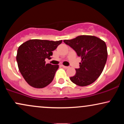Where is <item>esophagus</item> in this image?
Returning <instances> with one entry per match:
<instances>
[{
	"label": "esophagus",
	"mask_w": 124,
	"mask_h": 124,
	"mask_svg": "<svg viewBox=\"0 0 124 124\" xmlns=\"http://www.w3.org/2000/svg\"><path fill=\"white\" fill-rule=\"evenodd\" d=\"M62 67H63V68H65V69H68V68H69V67H68V66H64V65H62Z\"/></svg>",
	"instance_id": "34e87169"
}]
</instances>
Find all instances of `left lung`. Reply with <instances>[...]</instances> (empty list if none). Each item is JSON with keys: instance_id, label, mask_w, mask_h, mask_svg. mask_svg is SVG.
Instances as JSON below:
<instances>
[{"instance_id": "obj_1", "label": "left lung", "mask_w": 124, "mask_h": 124, "mask_svg": "<svg viewBox=\"0 0 124 124\" xmlns=\"http://www.w3.org/2000/svg\"><path fill=\"white\" fill-rule=\"evenodd\" d=\"M63 42L76 52L80 56V68L70 78L73 83L86 86L94 82L103 72L107 59V49L105 42L93 35H80Z\"/></svg>"}]
</instances>
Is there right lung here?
Returning a JSON list of instances; mask_svg holds the SVG:
<instances>
[{
    "instance_id": "obj_1",
    "label": "right lung",
    "mask_w": 124,
    "mask_h": 124,
    "mask_svg": "<svg viewBox=\"0 0 124 124\" xmlns=\"http://www.w3.org/2000/svg\"><path fill=\"white\" fill-rule=\"evenodd\" d=\"M62 42L30 39L18 47L16 56L18 69L30 86L41 89L52 82L59 65L45 63V60L51 59L52 51Z\"/></svg>"
}]
</instances>
